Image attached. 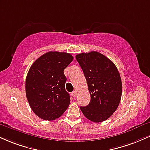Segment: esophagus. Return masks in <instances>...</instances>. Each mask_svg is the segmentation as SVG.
I'll return each instance as SVG.
<instances>
[{"mask_svg":"<svg viewBox=\"0 0 150 150\" xmlns=\"http://www.w3.org/2000/svg\"><path fill=\"white\" fill-rule=\"evenodd\" d=\"M72 95H73V97H75L77 96V91H74L72 92Z\"/></svg>","mask_w":150,"mask_h":150,"instance_id":"obj_1","label":"esophagus"}]
</instances>
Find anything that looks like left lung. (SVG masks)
Masks as SVG:
<instances>
[{
  "instance_id": "8db88e82",
  "label": "left lung",
  "mask_w": 150,
  "mask_h": 150,
  "mask_svg": "<svg viewBox=\"0 0 150 150\" xmlns=\"http://www.w3.org/2000/svg\"><path fill=\"white\" fill-rule=\"evenodd\" d=\"M88 84L91 101L81 111L88 120L96 123L108 120L120 103L122 80L116 66L98 52L76 55Z\"/></svg>"
}]
</instances>
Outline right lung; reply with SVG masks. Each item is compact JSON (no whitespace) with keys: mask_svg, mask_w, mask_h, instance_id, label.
Instances as JSON below:
<instances>
[{"mask_svg":"<svg viewBox=\"0 0 150 150\" xmlns=\"http://www.w3.org/2000/svg\"><path fill=\"white\" fill-rule=\"evenodd\" d=\"M73 60V56L66 52H49L30 66L26 79V98L40 118L54 120L69 106L70 98L65 89L64 70Z\"/></svg>","mask_w":150,"mask_h":150,"instance_id":"obj_1","label":"right lung"}]
</instances>
